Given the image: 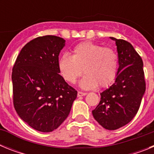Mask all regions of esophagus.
Instances as JSON below:
<instances>
[{
    "mask_svg": "<svg viewBox=\"0 0 154 154\" xmlns=\"http://www.w3.org/2000/svg\"><path fill=\"white\" fill-rule=\"evenodd\" d=\"M86 95L85 92H78V97H81V96H84Z\"/></svg>",
    "mask_w": 154,
    "mask_h": 154,
    "instance_id": "34e87169",
    "label": "esophagus"
}]
</instances>
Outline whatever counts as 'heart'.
<instances>
[{"label":"heart","instance_id":"b5f03b06","mask_svg":"<svg viewBox=\"0 0 154 154\" xmlns=\"http://www.w3.org/2000/svg\"><path fill=\"white\" fill-rule=\"evenodd\" d=\"M58 69L64 79L74 84L83 72L79 82L82 89L89 90L99 85L107 87L115 79L118 57L113 49L92 42H82L72 50V55L64 54L58 61Z\"/></svg>","mask_w":154,"mask_h":154}]
</instances>
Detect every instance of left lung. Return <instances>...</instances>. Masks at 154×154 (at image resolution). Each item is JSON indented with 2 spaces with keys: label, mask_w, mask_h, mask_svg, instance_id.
Returning <instances> with one entry per match:
<instances>
[{
  "label": "left lung",
  "mask_w": 154,
  "mask_h": 154,
  "mask_svg": "<svg viewBox=\"0 0 154 154\" xmlns=\"http://www.w3.org/2000/svg\"><path fill=\"white\" fill-rule=\"evenodd\" d=\"M115 41L119 68L115 82L100 93V102L92 115L103 128L115 130L129 123L138 112L146 90L143 63L130 42Z\"/></svg>",
  "instance_id": "left-lung-1"
}]
</instances>
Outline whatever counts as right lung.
Segmentation results:
<instances>
[{
	"mask_svg": "<svg viewBox=\"0 0 154 154\" xmlns=\"http://www.w3.org/2000/svg\"><path fill=\"white\" fill-rule=\"evenodd\" d=\"M60 37L45 35L27 43L12 70L14 106L19 117L35 130L48 133L68 117L77 91L59 75Z\"/></svg>",
	"mask_w": 154,
	"mask_h": 154,
	"instance_id": "1",
	"label": "right lung"
}]
</instances>
